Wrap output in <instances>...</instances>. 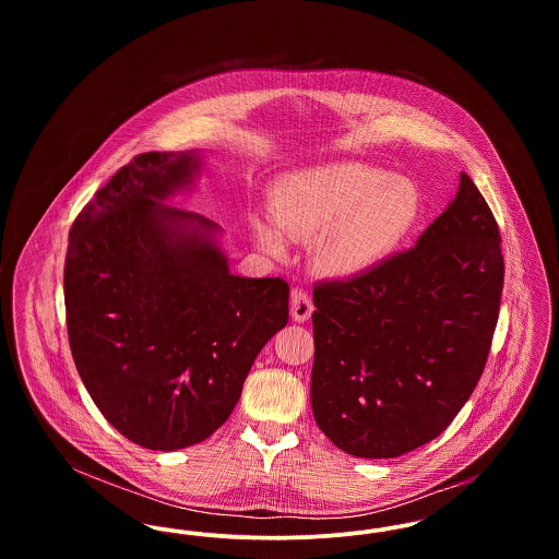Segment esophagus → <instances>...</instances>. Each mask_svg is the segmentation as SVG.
Here are the masks:
<instances>
[{
    "label": "esophagus",
    "instance_id": "obj_1",
    "mask_svg": "<svg viewBox=\"0 0 559 559\" xmlns=\"http://www.w3.org/2000/svg\"><path fill=\"white\" fill-rule=\"evenodd\" d=\"M314 312V304L310 293L301 287H295L292 293V317L297 322H306Z\"/></svg>",
    "mask_w": 559,
    "mask_h": 559
}]
</instances>
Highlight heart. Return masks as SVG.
<instances>
[{
  "mask_svg": "<svg viewBox=\"0 0 559 559\" xmlns=\"http://www.w3.org/2000/svg\"><path fill=\"white\" fill-rule=\"evenodd\" d=\"M276 226L295 239L324 229L319 260L337 274H356L379 264L417 224L421 197L417 187L365 163H331L278 178L270 192ZM274 226L258 222L255 235L272 253L285 249Z\"/></svg>",
  "mask_w": 559,
  "mask_h": 559,
  "instance_id": "b5f03b06",
  "label": "heart"
}]
</instances>
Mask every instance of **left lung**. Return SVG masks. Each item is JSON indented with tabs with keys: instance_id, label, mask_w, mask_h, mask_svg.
I'll use <instances>...</instances> for the list:
<instances>
[{
	"instance_id": "8db88e82",
	"label": "left lung",
	"mask_w": 559,
	"mask_h": 559,
	"mask_svg": "<svg viewBox=\"0 0 559 559\" xmlns=\"http://www.w3.org/2000/svg\"><path fill=\"white\" fill-rule=\"evenodd\" d=\"M506 278L501 233L467 174L417 245L314 287L312 413L344 452L392 459L451 426L486 367Z\"/></svg>"
}]
</instances>
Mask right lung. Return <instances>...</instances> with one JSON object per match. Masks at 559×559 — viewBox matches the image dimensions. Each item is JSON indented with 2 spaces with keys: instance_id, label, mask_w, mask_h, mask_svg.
<instances>
[{
  "instance_id": "add662e5",
  "label": "right lung",
  "mask_w": 559,
  "mask_h": 559,
  "mask_svg": "<svg viewBox=\"0 0 559 559\" xmlns=\"http://www.w3.org/2000/svg\"><path fill=\"white\" fill-rule=\"evenodd\" d=\"M192 153H142L81 210L69 233L64 308L81 381L133 444L176 451L237 406L260 349L289 320L283 278L230 274L201 213L165 205Z\"/></svg>"
}]
</instances>
